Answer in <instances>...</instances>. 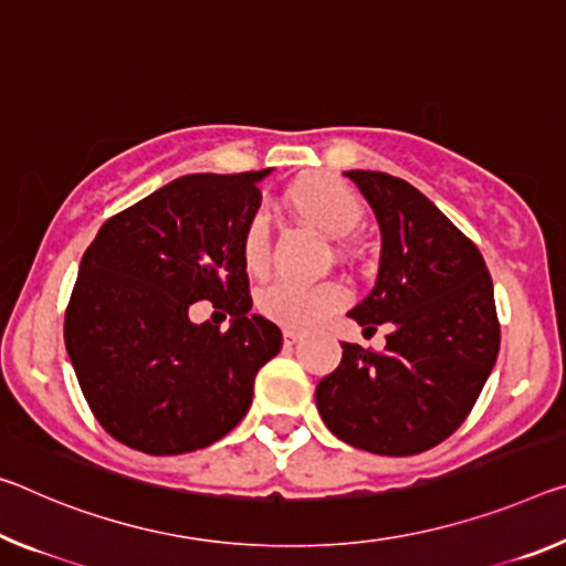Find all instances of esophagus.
<instances>
[{"label":"esophagus","instance_id":"34e87169","mask_svg":"<svg viewBox=\"0 0 566 566\" xmlns=\"http://www.w3.org/2000/svg\"><path fill=\"white\" fill-rule=\"evenodd\" d=\"M302 337H304V335H302V332H297V329H284V345H286V347L297 345Z\"/></svg>","mask_w":566,"mask_h":566}]
</instances>
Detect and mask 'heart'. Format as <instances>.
Instances as JSON below:
<instances>
[{
    "label": "heart",
    "mask_w": 566,
    "mask_h": 566,
    "mask_svg": "<svg viewBox=\"0 0 566 566\" xmlns=\"http://www.w3.org/2000/svg\"><path fill=\"white\" fill-rule=\"evenodd\" d=\"M286 206L302 221L312 223L322 234L345 237L363 219V201L353 188L335 176L317 174L300 178L286 188ZM241 262L249 274H264L272 262V237L264 213H254L241 231ZM349 302V290L337 280L315 284L280 280L259 292V312L276 325L290 329H310L335 315Z\"/></svg>",
    "instance_id": "b5f03b06"
}]
</instances>
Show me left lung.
Returning a JSON list of instances; mask_svg holds the SVG:
<instances>
[{
	"label": "left lung",
	"instance_id": "8db88e82",
	"mask_svg": "<svg viewBox=\"0 0 566 566\" xmlns=\"http://www.w3.org/2000/svg\"><path fill=\"white\" fill-rule=\"evenodd\" d=\"M345 176L382 234L378 282L349 317L390 332L382 353L343 343V363L315 390L317 410L360 451L416 455L463 423L496 363L491 274L476 244L416 186L380 170Z\"/></svg>",
	"mask_w": 566,
	"mask_h": 566
}]
</instances>
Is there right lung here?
Instances as JSON below:
<instances>
[{"label": "right lung", "instance_id": "obj_1", "mask_svg": "<svg viewBox=\"0 0 566 566\" xmlns=\"http://www.w3.org/2000/svg\"><path fill=\"white\" fill-rule=\"evenodd\" d=\"M249 174H191L107 219L87 247L65 312V347L90 410L115 441L148 455L211 446L247 416L254 378L282 332L249 315L241 231L259 211ZM209 298L227 333L193 326Z\"/></svg>", "mask_w": 566, "mask_h": 566}]
</instances>
